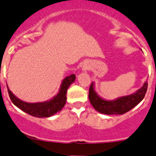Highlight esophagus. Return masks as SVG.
I'll use <instances>...</instances> for the list:
<instances>
[{"instance_id":"obj_1","label":"esophagus","mask_w":156,"mask_h":156,"mask_svg":"<svg viewBox=\"0 0 156 156\" xmlns=\"http://www.w3.org/2000/svg\"><path fill=\"white\" fill-rule=\"evenodd\" d=\"M85 69H85V68H84V70H85Z\"/></svg>"}]
</instances>
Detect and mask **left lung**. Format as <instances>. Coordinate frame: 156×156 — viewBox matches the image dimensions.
<instances>
[{
    "label": "left lung",
    "instance_id": "left-lung-1",
    "mask_svg": "<svg viewBox=\"0 0 156 156\" xmlns=\"http://www.w3.org/2000/svg\"><path fill=\"white\" fill-rule=\"evenodd\" d=\"M148 87L147 81L143 87L131 94L119 97L115 100H106L95 90V84L92 82L89 89V101L94 108L99 113L107 115H121L129 111L144 98Z\"/></svg>",
    "mask_w": 156,
    "mask_h": 156
}]
</instances>
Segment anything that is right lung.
Here are the masks:
<instances>
[{"mask_svg": "<svg viewBox=\"0 0 156 156\" xmlns=\"http://www.w3.org/2000/svg\"><path fill=\"white\" fill-rule=\"evenodd\" d=\"M75 75H71L62 80L60 85L59 90L56 95L50 100L43 102L28 103L16 98L11 90L8 88L9 96L15 106L22 110L25 113L35 116V117H49L59 112L66 103V94L69 86L75 82Z\"/></svg>", "mask_w": 156, "mask_h": 156, "instance_id": "right-lung-1", "label": "right lung"}]
</instances>
